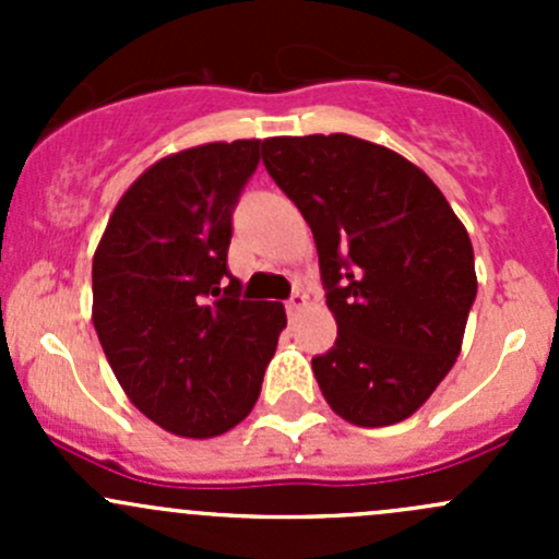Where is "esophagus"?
Instances as JSON below:
<instances>
[{"mask_svg": "<svg viewBox=\"0 0 559 559\" xmlns=\"http://www.w3.org/2000/svg\"><path fill=\"white\" fill-rule=\"evenodd\" d=\"M306 306H308V297H306V292H300V289H297L295 295H292L289 300H286V313H289V316H297V313H300L302 308H306Z\"/></svg>", "mask_w": 559, "mask_h": 559, "instance_id": "obj_1", "label": "esophagus"}]
</instances>
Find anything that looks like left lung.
Segmentation results:
<instances>
[{
  "mask_svg": "<svg viewBox=\"0 0 559 559\" xmlns=\"http://www.w3.org/2000/svg\"><path fill=\"white\" fill-rule=\"evenodd\" d=\"M262 162L311 227L337 321L311 362L321 394L357 427L408 419L460 357L478 289L465 227L419 167L352 134L270 138Z\"/></svg>",
  "mask_w": 559,
  "mask_h": 559,
  "instance_id": "8db88e82",
  "label": "left lung"
}]
</instances>
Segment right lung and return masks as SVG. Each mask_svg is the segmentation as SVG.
<instances>
[{"label": "right lung", "mask_w": 559, "mask_h": 559, "mask_svg": "<svg viewBox=\"0 0 559 559\" xmlns=\"http://www.w3.org/2000/svg\"><path fill=\"white\" fill-rule=\"evenodd\" d=\"M262 140L165 156L118 200L92 264L94 330L134 408L167 432L213 438L251 414L286 326L243 300L227 267L233 211Z\"/></svg>", "instance_id": "1"}]
</instances>
